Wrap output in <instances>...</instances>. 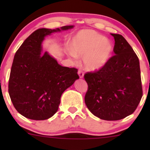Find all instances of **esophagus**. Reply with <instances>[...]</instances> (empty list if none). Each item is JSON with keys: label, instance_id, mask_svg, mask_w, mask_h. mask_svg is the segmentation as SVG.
Segmentation results:
<instances>
[{"label": "esophagus", "instance_id": "34e87169", "mask_svg": "<svg viewBox=\"0 0 150 150\" xmlns=\"http://www.w3.org/2000/svg\"><path fill=\"white\" fill-rule=\"evenodd\" d=\"M78 75H79L80 78H83L84 73H83V71L81 70V69H79V70H78Z\"/></svg>", "mask_w": 150, "mask_h": 150}]
</instances>
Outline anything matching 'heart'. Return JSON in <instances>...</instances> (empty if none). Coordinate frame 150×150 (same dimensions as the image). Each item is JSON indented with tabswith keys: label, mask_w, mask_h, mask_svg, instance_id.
<instances>
[{
	"label": "heart",
	"mask_w": 150,
	"mask_h": 150,
	"mask_svg": "<svg viewBox=\"0 0 150 150\" xmlns=\"http://www.w3.org/2000/svg\"><path fill=\"white\" fill-rule=\"evenodd\" d=\"M72 54L83 58L84 67L96 71L104 67L113 51L112 43L102 35L92 30H83L73 37L71 43Z\"/></svg>",
	"instance_id": "obj_1"
}]
</instances>
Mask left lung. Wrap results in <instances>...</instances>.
I'll list each match as a JSON object with an SVG mask.
<instances>
[{
	"instance_id": "1",
	"label": "left lung",
	"mask_w": 150,
	"mask_h": 150,
	"mask_svg": "<svg viewBox=\"0 0 150 150\" xmlns=\"http://www.w3.org/2000/svg\"><path fill=\"white\" fill-rule=\"evenodd\" d=\"M115 38V55L102 69L87 72L85 103L102 120H118L132 114L143 95L139 58L125 38Z\"/></svg>"
}]
</instances>
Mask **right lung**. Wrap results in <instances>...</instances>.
I'll return each mask as SVG.
<instances>
[{"label": "right lung", "instance_id": "1", "mask_svg": "<svg viewBox=\"0 0 150 150\" xmlns=\"http://www.w3.org/2000/svg\"><path fill=\"white\" fill-rule=\"evenodd\" d=\"M56 30L41 28L33 32L16 52L8 81V93L17 112L27 118L43 120L57 112L63 92L78 79V69L62 67L48 54L42 53L41 43Z\"/></svg>", "mask_w": 150, "mask_h": 150}]
</instances>
